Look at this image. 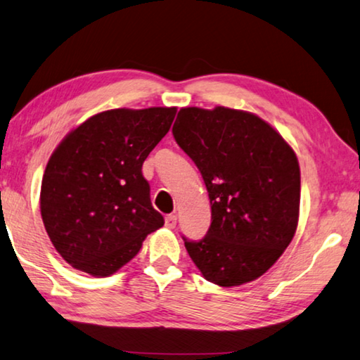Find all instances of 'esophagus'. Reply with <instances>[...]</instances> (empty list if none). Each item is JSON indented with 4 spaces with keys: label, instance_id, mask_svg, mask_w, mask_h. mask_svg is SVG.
Masks as SVG:
<instances>
[{
    "label": "esophagus",
    "instance_id": "obj_1",
    "mask_svg": "<svg viewBox=\"0 0 360 360\" xmlns=\"http://www.w3.org/2000/svg\"><path fill=\"white\" fill-rule=\"evenodd\" d=\"M164 224H166V228L174 229L175 224H176V217L175 215H167L166 218H164Z\"/></svg>",
    "mask_w": 360,
    "mask_h": 360
}]
</instances>
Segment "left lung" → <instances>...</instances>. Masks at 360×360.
Wrapping results in <instances>:
<instances>
[{
    "label": "left lung",
    "mask_w": 360,
    "mask_h": 360,
    "mask_svg": "<svg viewBox=\"0 0 360 360\" xmlns=\"http://www.w3.org/2000/svg\"><path fill=\"white\" fill-rule=\"evenodd\" d=\"M172 134L209 191L212 224L184 237L204 278L231 288L255 281L278 261L299 223L300 167L285 139L255 113L184 107Z\"/></svg>",
    "instance_id": "8db88e82"
}]
</instances>
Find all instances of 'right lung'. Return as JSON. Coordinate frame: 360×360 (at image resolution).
Returning a JSON list of instances; mask_svg holds the SVG:
<instances>
[{
	"mask_svg": "<svg viewBox=\"0 0 360 360\" xmlns=\"http://www.w3.org/2000/svg\"><path fill=\"white\" fill-rule=\"evenodd\" d=\"M175 113L176 107L101 112L55 148L42 176L41 217L50 242L74 269L115 274L164 224L142 164Z\"/></svg>",
	"mask_w": 360,
	"mask_h": 360,
	"instance_id": "add662e5",
	"label": "right lung"
}]
</instances>
